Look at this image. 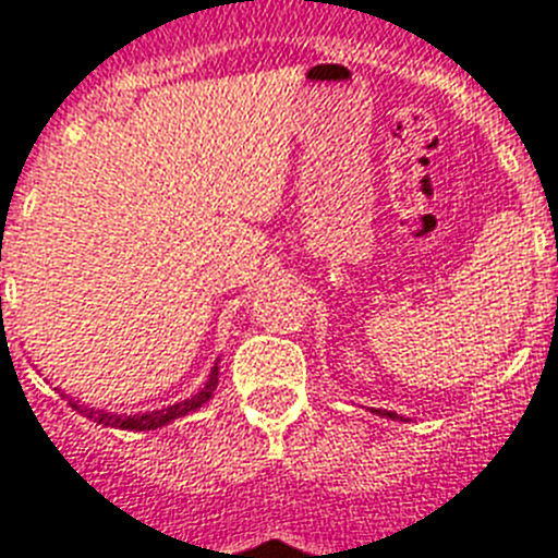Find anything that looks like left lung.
<instances>
[{"label":"left lung","instance_id":"obj_1","mask_svg":"<svg viewBox=\"0 0 558 558\" xmlns=\"http://www.w3.org/2000/svg\"><path fill=\"white\" fill-rule=\"evenodd\" d=\"M376 414H385V416H393V420H402V416H397L393 411H376Z\"/></svg>","mask_w":558,"mask_h":558}]
</instances>
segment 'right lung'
Masks as SVG:
<instances>
[{
  "label": "right lung",
  "mask_w": 558,
  "mask_h": 558,
  "mask_svg": "<svg viewBox=\"0 0 558 558\" xmlns=\"http://www.w3.org/2000/svg\"><path fill=\"white\" fill-rule=\"evenodd\" d=\"M217 381H219V371L217 365H214V371H210L208 381H205V388H202L199 393H193L191 399L177 402V405L161 408V411H147V414H130V416L104 414V411H92V408H83L77 405V402H72V408H77L83 416H89V420H95L98 425H112V428H126V432H153V428H161V425L173 423V420H179V416L191 414V411L205 405V402L210 399V393L217 390Z\"/></svg>",
  "instance_id": "right-lung-1"
}]
</instances>
